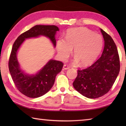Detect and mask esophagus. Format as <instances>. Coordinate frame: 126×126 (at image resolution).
<instances>
[{
  "label": "esophagus",
  "mask_w": 126,
  "mask_h": 126,
  "mask_svg": "<svg viewBox=\"0 0 126 126\" xmlns=\"http://www.w3.org/2000/svg\"><path fill=\"white\" fill-rule=\"evenodd\" d=\"M69 66H68L66 64H64L63 65V70H67L68 69H69Z\"/></svg>",
  "instance_id": "obj_1"
}]
</instances>
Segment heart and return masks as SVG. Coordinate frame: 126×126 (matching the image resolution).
<instances>
[{
	"label": "heart",
	"instance_id": "heart-1",
	"mask_svg": "<svg viewBox=\"0 0 126 126\" xmlns=\"http://www.w3.org/2000/svg\"><path fill=\"white\" fill-rule=\"evenodd\" d=\"M103 40L102 36L84 27L68 29L65 40L59 38L57 42L58 55L65 61L72 54L75 57L74 63L88 66L94 62L102 49Z\"/></svg>",
	"mask_w": 126,
	"mask_h": 126
}]
</instances>
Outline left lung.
Returning a JSON list of instances; mask_svg holds the SVG:
<instances>
[{
  "label": "left lung",
  "mask_w": 126,
  "mask_h": 126,
  "mask_svg": "<svg viewBox=\"0 0 126 126\" xmlns=\"http://www.w3.org/2000/svg\"><path fill=\"white\" fill-rule=\"evenodd\" d=\"M104 46L101 57L90 67L78 70L73 83L74 88L83 96L97 98L111 88L120 70L119 55L116 44L110 35L101 29Z\"/></svg>",
  "instance_id": "obj_1"
}]
</instances>
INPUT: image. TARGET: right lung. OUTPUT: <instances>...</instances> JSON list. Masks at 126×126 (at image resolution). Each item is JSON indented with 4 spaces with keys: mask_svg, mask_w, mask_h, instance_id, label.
Listing matches in <instances>:
<instances>
[{
    "mask_svg": "<svg viewBox=\"0 0 126 126\" xmlns=\"http://www.w3.org/2000/svg\"><path fill=\"white\" fill-rule=\"evenodd\" d=\"M59 31L55 25H36L19 36L14 43L9 61V72L17 89L27 97L38 98L47 93L54 84L57 75L62 69L63 64L51 59L35 74H27L18 62V50L25 39L40 36L49 38L55 48V35Z\"/></svg>",
    "mask_w": 126,
    "mask_h": 126,
    "instance_id": "1",
    "label": "right lung"
}]
</instances>
